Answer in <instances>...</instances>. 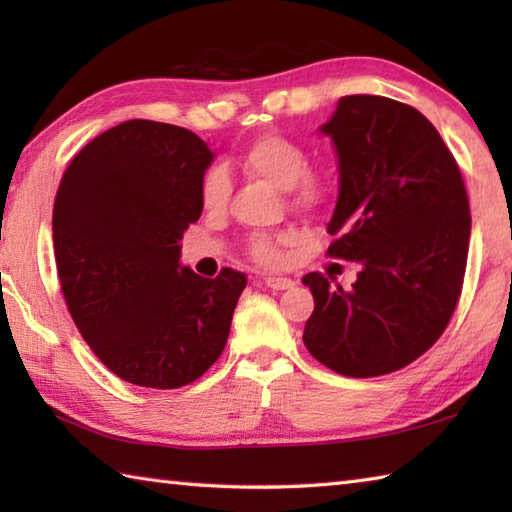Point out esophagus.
Returning <instances> with one entry per match:
<instances>
[{"instance_id":"1","label":"esophagus","mask_w":512,"mask_h":512,"mask_svg":"<svg viewBox=\"0 0 512 512\" xmlns=\"http://www.w3.org/2000/svg\"><path fill=\"white\" fill-rule=\"evenodd\" d=\"M262 284H266V287L273 291H284V289L293 287V280H289V277H280V275H266Z\"/></svg>"}]
</instances>
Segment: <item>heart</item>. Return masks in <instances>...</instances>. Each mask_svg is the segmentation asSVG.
Wrapping results in <instances>:
<instances>
[{"label": "heart", "instance_id": "obj_1", "mask_svg": "<svg viewBox=\"0 0 512 512\" xmlns=\"http://www.w3.org/2000/svg\"><path fill=\"white\" fill-rule=\"evenodd\" d=\"M241 169L248 176L264 180L275 189H287L289 205L300 212L318 214L334 201V183L320 171H309V153L300 142L287 135L268 133L246 146L241 155ZM230 180L225 171L214 167L203 176L201 201L210 212H219L228 203ZM293 241V235L271 237L255 235L248 241V255L262 266H275L282 259V244Z\"/></svg>", "mask_w": 512, "mask_h": 512}]
</instances>
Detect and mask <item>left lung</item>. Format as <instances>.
Instances as JSON below:
<instances>
[{
  "label": "left lung",
  "mask_w": 512,
  "mask_h": 512,
  "mask_svg": "<svg viewBox=\"0 0 512 512\" xmlns=\"http://www.w3.org/2000/svg\"><path fill=\"white\" fill-rule=\"evenodd\" d=\"M341 189L327 255L359 262L350 289L323 273L305 325L311 357L345 377H379L422 357L452 320L470 248V201L443 137L406 103L350 94L323 126Z\"/></svg>",
  "instance_id": "left-lung-1"
}]
</instances>
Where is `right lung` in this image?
Masks as SVG:
<instances>
[{"label":"right lung","instance_id":"right-lung-1","mask_svg":"<svg viewBox=\"0 0 512 512\" xmlns=\"http://www.w3.org/2000/svg\"><path fill=\"white\" fill-rule=\"evenodd\" d=\"M212 151L187 128L131 119L76 153L54 203L60 289L110 372L180 388L221 357L246 275L180 268V239L203 212Z\"/></svg>","mask_w":512,"mask_h":512}]
</instances>
